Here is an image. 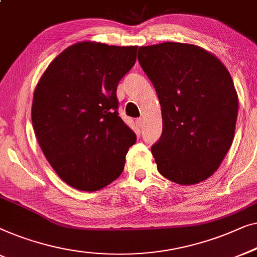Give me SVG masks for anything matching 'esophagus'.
<instances>
[{
    "label": "esophagus",
    "instance_id": "obj_1",
    "mask_svg": "<svg viewBox=\"0 0 257 257\" xmlns=\"http://www.w3.org/2000/svg\"><path fill=\"white\" fill-rule=\"evenodd\" d=\"M136 125L139 128H142V125H143V118L142 117L137 118V120H136Z\"/></svg>",
    "mask_w": 257,
    "mask_h": 257
}]
</instances>
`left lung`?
Returning a JSON list of instances; mask_svg holds the SVG:
<instances>
[{"instance_id": "obj_1", "label": "left lung", "mask_w": 257, "mask_h": 257, "mask_svg": "<svg viewBox=\"0 0 257 257\" xmlns=\"http://www.w3.org/2000/svg\"><path fill=\"white\" fill-rule=\"evenodd\" d=\"M153 82L163 132L151 147L162 176L180 185L207 179L232 146L238 99L228 70L197 45L166 42L139 49Z\"/></svg>"}]
</instances>
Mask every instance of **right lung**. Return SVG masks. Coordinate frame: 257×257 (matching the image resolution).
Segmentation results:
<instances>
[{
	"label": "right lung",
	"mask_w": 257,
	"mask_h": 257,
	"mask_svg": "<svg viewBox=\"0 0 257 257\" xmlns=\"http://www.w3.org/2000/svg\"><path fill=\"white\" fill-rule=\"evenodd\" d=\"M137 46L80 42L49 65L34 93L31 120L46 160L80 191L107 186L123 171L136 135L118 116L116 88Z\"/></svg>",
	"instance_id": "1"
}]
</instances>
